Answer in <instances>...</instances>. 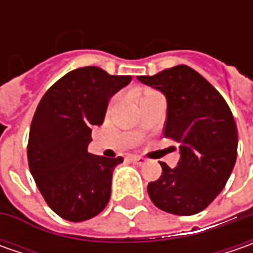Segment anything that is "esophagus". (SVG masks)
Masks as SVG:
<instances>
[{"label": "esophagus", "instance_id": "obj_1", "mask_svg": "<svg viewBox=\"0 0 253 253\" xmlns=\"http://www.w3.org/2000/svg\"><path fill=\"white\" fill-rule=\"evenodd\" d=\"M131 161L135 163V165H139V166H142V165H145L146 163V159L145 158H141V156H132Z\"/></svg>", "mask_w": 253, "mask_h": 253}]
</instances>
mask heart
<instances>
[{
    "mask_svg": "<svg viewBox=\"0 0 253 253\" xmlns=\"http://www.w3.org/2000/svg\"><path fill=\"white\" fill-rule=\"evenodd\" d=\"M151 92H152V91H148V92H146V94H151ZM146 94H145V95H146Z\"/></svg>",
    "mask_w": 253,
    "mask_h": 253,
    "instance_id": "obj_1",
    "label": "heart"
}]
</instances>
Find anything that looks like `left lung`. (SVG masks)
<instances>
[{"label":"left lung","mask_w":253,"mask_h":253,"mask_svg":"<svg viewBox=\"0 0 253 253\" xmlns=\"http://www.w3.org/2000/svg\"><path fill=\"white\" fill-rule=\"evenodd\" d=\"M141 83L165 94V138L179 142L176 168L161 162L162 176L148 184L152 203L170 214L193 215L207 209L228 181L237 161L238 132L228 104L211 84L186 64Z\"/></svg>","instance_id":"left-lung-1"}]
</instances>
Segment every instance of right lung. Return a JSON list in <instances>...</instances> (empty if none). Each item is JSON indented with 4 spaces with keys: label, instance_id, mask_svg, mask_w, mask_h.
Instances as JSON below:
<instances>
[{
    "label": "right lung",
    "instance_id": "obj_1",
    "mask_svg": "<svg viewBox=\"0 0 253 253\" xmlns=\"http://www.w3.org/2000/svg\"><path fill=\"white\" fill-rule=\"evenodd\" d=\"M131 76H111L95 66L63 76L44 92L29 129L28 163L47 206L62 218L80 222L110 201L112 171L120 158L87 151L91 126L104 122L108 101Z\"/></svg>",
    "mask_w": 253,
    "mask_h": 253
}]
</instances>
